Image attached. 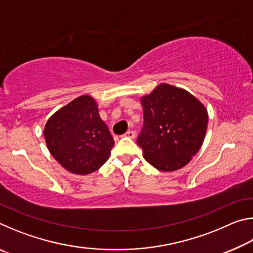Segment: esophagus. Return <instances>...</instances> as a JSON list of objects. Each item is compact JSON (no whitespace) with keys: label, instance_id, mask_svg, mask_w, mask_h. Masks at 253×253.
Wrapping results in <instances>:
<instances>
[{"label":"esophagus","instance_id":"esophagus-1","mask_svg":"<svg viewBox=\"0 0 253 253\" xmlns=\"http://www.w3.org/2000/svg\"><path fill=\"white\" fill-rule=\"evenodd\" d=\"M125 137H128V138H135L136 136V132L134 130H127L125 132V135H124Z\"/></svg>","mask_w":253,"mask_h":253}]
</instances>
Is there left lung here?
<instances>
[{
    "label": "left lung",
    "mask_w": 253,
    "mask_h": 253,
    "mask_svg": "<svg viewBox=\"0 0 253 253\" xmlns=\"http://www.w3.org/2000/svg\"><path fill=\"white\" fill-rule=\"evenodd\" d=\"M144 125L137 144L144 158L163 172L182 169L199 152L208 111L190 92L168 84L142 98Z\"/></svg>",
    "instance_id": "8db88e82"
}]
</instances>
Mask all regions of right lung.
Listing matches in <instances>:
<instances>
[{
	"mask_svg": "<svg viewBox=\"0 0 253 253\" xmlns=\"http://www.w3.org/2000/svg\"><path fill=\"white\" fill-rule=\"evenodd\" d=\"M44 138L51 155L69 172L80 175L101 168L115 145L90 96L76 98L52 115Z\"/></svg>",
	"mask_w": 253,
	"mask_h": 253,
	"instance_id": "1",
	"label": "right lung"
}]
</instances>
